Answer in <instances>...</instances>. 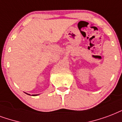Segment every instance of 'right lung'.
Segmentation results:
<instances>
[{
    "label": "right lung",
    "mask_w": 122,
    "mask_h": 122,
    "mask_svg": "<svg viewBox=\"0 0 122 122\" xmlns=\"http://www.w3.org/2000/svg\"><path fill=\"white\" fill-rule=\"evenodd\" d=\"M26 94H27V95H29V94H28V93H26ZM39 95V94H38ZM32 95L33 96H36V95Z\"/></svg>",
    "instance_id": "right-lung-1"
}]
</instances>
